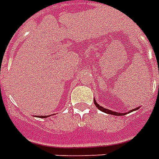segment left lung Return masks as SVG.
Returning a JSON list of instances; mask_svg holds the SVG:
<instances>
[{
  "label": "left lung",
  "instance_id": "obj_1",
  "mask_svg": "<svg viewBox=\"0 0 159 159\" xmlns=\"http://www.w3.org/2000/svg\"><path fill=\"white\" fill-rule=\"evenodd\" d=\"M94 104H95V106L97 107L98 109H100L101 111H103V112L106 113V114H109V115H114V116H125V115H126V113H124V114H123V113H117V112H115V111H111V110L105 109V108H103V107L100 106L99 104H98L97 102H96V100H95V99H94ZM139 109V108H136V109H131V110H130V112H132V111H134V110H136V109Z\"/></svg>",
  "mask_w": 159,
  "mask_h": 159
}]
</instances>
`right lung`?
Masks as SVG:
<instances>
[{"label": "right lung", "mask_w": 159, "mask_h": 159, "mask_svg": "<svg viewBox=\"0 0 159 159\" xmlns=\"http://www.w3.org/2000/svg\"><path fill=\"white\" fill-rule=\"evenodd\" d=\"M49 116H39V118H46V117H48Z\"/></svg>", "instance_id": "obj_1"}]
</instances>
